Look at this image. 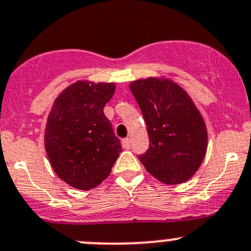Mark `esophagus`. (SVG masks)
Instances as JSON below:
<instances>
[{
  "label": "esophagus",
  "mask_w": 251,
  "mask_h": 251,
  "mask_svg": "<svg viewBox=\"0 0 251 251\" xmlns=\"http://www.w3.org/2000/svg\"><path fill=\"white\" fill-rule=\"evenodd\" d=\"M122 146L125 149H129L130 148V139L129 138H126V139H123L122 140Z\"/></svg>",
  "instance_id": "34e87169"
}]
</instances>
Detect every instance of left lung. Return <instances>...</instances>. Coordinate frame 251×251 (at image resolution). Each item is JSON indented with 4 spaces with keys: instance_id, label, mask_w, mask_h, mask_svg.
<instances>
[{
    "instance_id": "8db88e82",
    "label": "left lung",
    "mask_w": 251,
    "mask_h": 251,
    "mask_svg": "<svg viewBox=\"0 0 251 251\" xmlns=\"http://www.w3.org/2000/svg\"><path fill=\"white\" fill-rule=\"evenodd\" d=\"M129 88L150 140L146 152L138 156L140 162L165 184L187 182L199 170L207 148L206 126L194 102L168 79H140Z\"/></svg>"
}]
</instances>
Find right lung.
Wrapping results in <instances>:
<instances>
[{
    "instance_id": "right-lung-1",
    "label": "right lung",
    "mask_w": 251,
    "mask_h": 251,
    "mask_svg": "<svg viewBox=\"0 0 251 251\" xmlns=\"http://www.w3.org/2000/svg\"><path fill=\"white\" fill-rule=\"evenodd\" d=\"M113 94V83L76 81L54 100L45 129V149L56 175L71 187H98L122 152L103 113Z\"/></svg>"
}]
</instances>
